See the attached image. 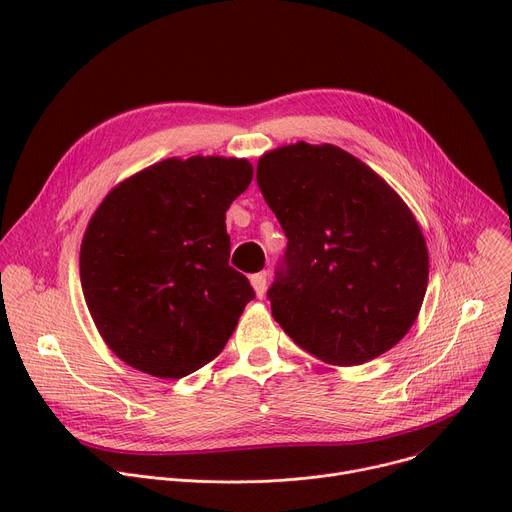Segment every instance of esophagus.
I'll list each match as a JSON object with an SVG mask.
<instances>
[{
	"label": "esophagus",
	"mask_w": 512,
	"mask_h": 512,
	"mask_svg": "<svg viewBox=\"0 0 512 512\" xmlns=\"http://www.w3.org/2000/svg\"><path fill=\"white\" fill-rule=\"evenodd\" d=\"M251 286H253V290H255L257 297L261 299L263 294H265V286H267V282H265V274H263V272H261V274H253V276H251Z\"/></svg>",
	"instance_id": "esophagus-1"
}]
</instances>
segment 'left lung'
<instances>
[{
  "instance_id": "1",
  "label": "left lung",
  "mask_w": 512,
  "mask_h": 512,
  "mask_svg": "<svg viewBox=\"0 0 512 512\" xmlns=\"http://www.w3.org/2000/svg\"><path fill=\"white\" fill-rule=\"evenodd\" d=\"M257 184L288 238L267 299L294 344L348 367L405 338L429 257L415 215L388 182L336 145L301 141L265 153Z\"/></svg>"
}]
</instances>
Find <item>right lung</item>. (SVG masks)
<instances>
[{
  "label": "right lung",
  "mask_w": 512,
  "mask_h": 512,
  "mask_svg": "<svg viewBox=\"0 0 512 512\" xmlns=\"http://www.w3.org/2000/svg\"><path fill=\"white\" fill-rule=\"evenodd\" d=\"M251 180L247 159L170 157L101 201L80 245V284L126 365L178 380L222 353L255 299L228 265L226 232V211Z\"/></svg>",
  "instance_id": "1"
}]
</instances>
